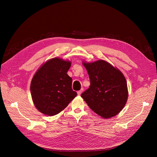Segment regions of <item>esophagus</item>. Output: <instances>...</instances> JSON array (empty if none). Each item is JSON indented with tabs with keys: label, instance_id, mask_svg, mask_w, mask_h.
<instances>
[{
	"label": "esophagus",
	"instance_id": "esophagus-1",
	"mask_svg": "<svg viewBox=\"0 0 157 157\" xmlns=\"http://www.w3.org/2000/svg\"><path fill=\"white\" fill-rule=\"evenodd\" d=\"M82 92H83V88H82L81 90H79V91H78V92H77V94H78V96H80V95L82 94Z\"/></svg>",
	"mask_w": 157,
	"mask_h": 157
}]
</instances>
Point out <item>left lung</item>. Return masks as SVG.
<instances>
[{"label": "left lung", "mask_w": 157, "mask_h": 157, "mask_svg": "<svg viewBox=\"0 0 157 157\" xmlns=\"http://www.w3.org/2000/svg\"><path fill=\"white\" fill-rule=\"evenodd\" d=\"M89 75L90 86L81 94L89 107L103 118L116 116L125 106L128 98L124 75L107 61H82Z\"/></svg>", "instance_id": "1"}]
</instances>
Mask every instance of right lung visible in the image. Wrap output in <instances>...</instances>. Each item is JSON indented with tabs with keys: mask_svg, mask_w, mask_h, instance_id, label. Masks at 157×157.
Returning <instances> with one entry per match:
<instances>
[{
	"mask_svg": "<svg viewBox=\"0 0 157 157\" xmlns=\"http://www.w3.org/2000/svg\"><path fill=\"white\" fill-rule=\"evenodd\" d=\"M69 60L54 58L46 61L32 78L30 90L33 103L40 113L54 116L62 111L77 96L72 78L67 75Z\"/></svg>",
	"mask_w": 157,
	"mask_h": 157,
	"instance_id": "1",
	"label": "right lung"
}]
</instances>
